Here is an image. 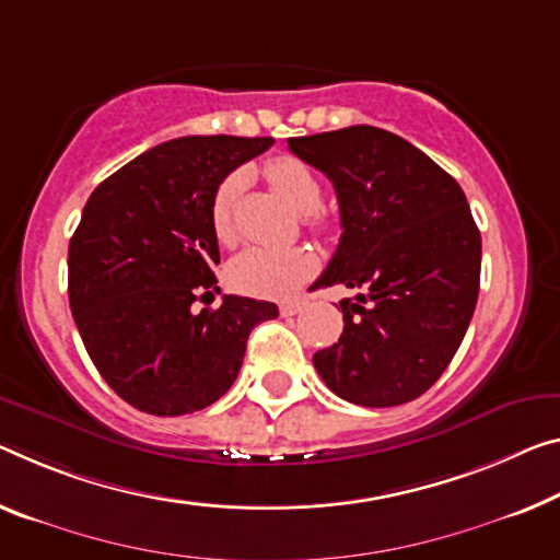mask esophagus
I'll list each match as a JSON object with an SVG mask.
<instances>
[{"mask_svg": "<svg viewBox=\"0 0 560 560\" xmlns=\"http://www.w3.org/2000/svg\"><path fill=\"white\" fill-rule=\"evenodd\" d=\"M305 300H290V303H282L280 305V315L282 317H290V315H298L300 310H305Z\"/></svg>", "mask_w": 560, "mask_h": 560, "instance_id": "esophagus-1", "label": "esophagus"}]
</instances>
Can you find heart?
<instances>
[{
  "instance_id": "b5f03b06",
  "label": "heart",
  "mask_w": 560,
  "mask_h": 560,
  "mask_svg": "<svg viewBox=\"0 0 560 560\" xmlns=\"http://www.w3.org/2000/svg\"><path fill=\"white\" fill-rule=\"evenodd\" d=\"M265 175L285 200L300 214H305L307 225L320 228L317 208L323 202V185L315 170L292 154H280L265 165ZM245 175L230 172L222 179L212 200V228L222 243L235 235L232 212L240 192H243ZM315 272L313 255L303 247H247L235 255L228 265V282L240 292L257 298H290Z\"/></svg>"
}]
</instances>
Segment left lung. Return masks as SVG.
<instances>
[{
  "label": "left lung",
  "mask_w": 560,
  "mask_h": 560,
  "mask_svg": "<svg viewBox=\"0 0 560 560\" xmlns=\"http://www.w3.org/2000/svg\"><path fill=\"white\" fill-rule=\"evenodd\" d=\"M330 179L340 243L317 288L346 298L342 335L313 355L325 385L365 408L423 395L460 348L480 285V232L460 185L425 152L381 127L290 137Z\"/></svg>",
  "instance_id": "obj_1"
}]
</instances>
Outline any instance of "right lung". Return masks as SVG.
I'll return each mask as SVG.
<instances>
[{"label": "right lung", "mask_w": 560, "mask_h": 560, "mask_svg": "<svg viewBox=\"0 0 560 560\" xmlns=\"http://www.w3.org/2000/svg\"><path fill=\"white\" fill-rule=\"evenodd\" d=\"M272 137H179L127 162L90 195L70 240V307L94 368L132 408L187 416L220 400L243 368L265 300L220 292L212 200Z\"/></svg>", "instance_id": "1"}]
</instances>
